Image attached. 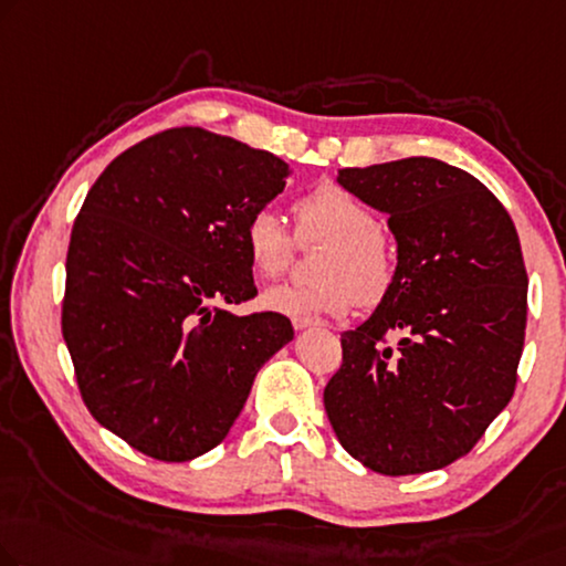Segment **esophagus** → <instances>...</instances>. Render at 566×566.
<instances>
[{"instance_id": "1", "label": "esophagus", "mask_w": 566, "mask_h": 566, "mask_svg": "<svg viewBox=\"0 0 566 566\" xmlns=\"http://www.w3.org/2000/svg\"><path fill=\"white\" fill-rule=\"evenodd\" d=\"M292 325H294V331H307V327H317L319 319L317 317H294Z\"/></svg>"}]
</instances>
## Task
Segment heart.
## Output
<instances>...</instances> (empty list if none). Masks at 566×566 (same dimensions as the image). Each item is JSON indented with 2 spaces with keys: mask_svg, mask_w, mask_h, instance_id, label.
Returning a JSON list of instances; mask_svg holds the SVG:
<instances>
[{
  "mask_svg": "<svg viewBox=\"0 0 566 566\" xmlns=\"http://www.w3.org/2000/svg\"><path fill=\"white\" fill-rule=\"evenodd\" d=\"M294 233L297 239L269 208L251 213L243 229L249 264L266 282L290 272L297 259V241L302 247L327 243L315 261V282L266 292L264 302L276 312L348 315L358 302L376 307L399 280L396 241L378 226L376 210L340 185H317L294 202Z\"/></svg>",
  "mask_w": 566,
  "mask_h": 566,
  "instance_id": "b5f03b06",
  "label": "heart"
}]
</instances>
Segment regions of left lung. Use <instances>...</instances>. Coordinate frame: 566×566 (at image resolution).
Segmentation results:
<instances>
[{
    "instance_id": "8db88e82",
    "label": "left lung",
    "mask_w": 566,
    "mask_h": 566,
    "mask_svg": "<svg viewBox=\"0 0 566 566\" xmlns=\"http://www.w3.org/2000/svg\"><path fill=\"white\" fill-rule=\"evenodd\" d=\"M337 182L389 213L399 280L364 325L340 335L327 419L345 450L381 475L447 468L516 389L528 294L516 226L478 177L434 157L345 167Z\"/></svg>"
}]
</instances>
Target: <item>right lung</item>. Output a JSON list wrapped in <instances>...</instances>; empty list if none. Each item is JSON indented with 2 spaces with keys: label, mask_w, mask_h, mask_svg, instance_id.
<instances>
[{
  "label": "right lung",
  "mask_w": 566,
  "mask_h": 566,
  "mask_svg": "<svg viewBox=\"0 0 566 566\" xmlns=\"http://www.w3.org/2000/svg\"><path fill=\"white\" fill-rule=\"evenodd\" d=\"M290 165L200 126L129 147L83 200L61 327L91 417L134 450L188 462L241 415L256 370L294 337L256 297L243 229Z\"/></svg>",
  "instance_id": "right-lung-1"
}]
</instances>
